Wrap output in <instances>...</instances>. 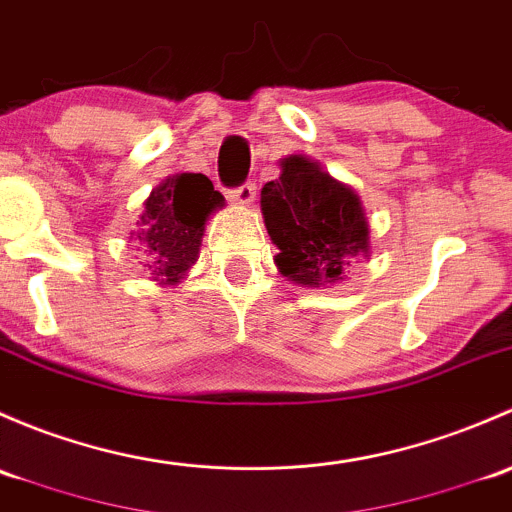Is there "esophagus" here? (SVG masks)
Instances as JSON below:
<instances>
[{"label":"esophagus","instance_id":"obj_1","mask_svg":"<svg viewBox=\"0 0 512 512\" xmlns=\"http://www.w3.org/2000/svg\"><path fill=\"white\" fill-rule=\"evenodd\" d=\"M254 197H256V184L254 182H244V184H239V187H234L229 192V199H231V202H236V204H249V202H254Z\"/></svg>","mask_w":512,"mask_h":512}]
</instances>
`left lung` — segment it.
Returning a JSON list of instances; mask_svg holds the SVG:
<instances>
[{
    "instance_id": "left-lung-1",
    "label": "left lung",
    "mask_w": 512,
    "mask_h": 512,
    "mask_svg": "<svg viewBox=\"0 0 512 512\" xmlns=\"http://www.w3.org/2000/svg\"><path fill=\"white\" fill-rule=\"evenodd\" d=\"M261 212L281 251L278 268L303 286L340 281L350 258L370 251V229L357 194L308 157H288L281 177L263 184Z\"/></svg>"
}]
</instances>
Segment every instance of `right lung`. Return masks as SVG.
Wrapping results in <instances>:
<instances>
[{"instance_id": "right-lung-1", "label": "right lung", "mask_w": 512, "mask_h": 512, "mask_svg": "<svg viewBox=\"0 0 512 512\" xmlns=\"http://www.w3.org/2000/svg\"><path fill=\"white\" fill-rule=\"evenodd\" d=\"M224 197L214 189L209 177L184 172L167 179L150 194L142 207L138 241L150 256L155 281L177 283L197 261L204 236V221Z\"/></svg>"}]
</instances>
